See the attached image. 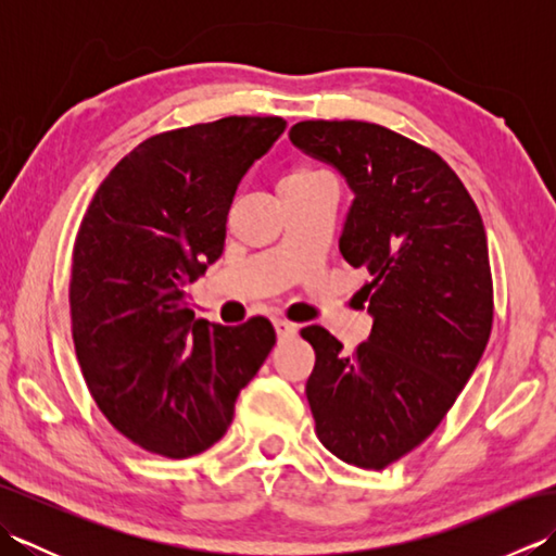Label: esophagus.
<instances>
[{"mask_svg":"<svg viewBox=\"0 0 556 556\" xmlns=\"http://www.w3.org/2000/svg\"><path fill=\"white\" fill-rule=\"evenodd\" d=\"M275 329H277L279 341L291 339L293 334H296V325H291L289 320H281V317H277V320H275Z\"/></svg>","mask_w":556,"mask_h":556,"instance_id":"1","label":"esophagus"}]
</instances>
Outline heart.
Segmentation results:
<instances>
[{"label":"heart","instance_id":"heart-1","mask_svg":"<svg viewBox=\"0 0 556 556\" xmlns=\"http://www.w3.org/2000/svg\"><path fill=\"white\" fill-rule=\"evenodd\" d=\"M320 176H327L325 172L320 169H313V167H299L293 169L285 176V181L281 184H299V181H313V179H320Z\"/></svg>","mask_w":556,"mask_h":556}]
</instances>
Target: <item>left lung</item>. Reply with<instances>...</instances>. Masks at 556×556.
<instances>
[{"mask_svg": "<svg viewBox=\"0 0 556 556\" xmlns=\"http://www.w3.org/2000/svg\"><path fill=\"white\" fill-rule=\"evenodd\" d=\"M291 143L344 176L353 203L339 239L372 332L344 356L320 325L305 396L329 452L382 470L434 432L473 375L492 332V271L482 217L456 172L368 122H299Z\"/></svg>", "mask_w": 556, "mask_h": 556, "instance_id": "1", "label": "left lung"}]
</instances>
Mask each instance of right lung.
Segmentation results:
<instances>
[{
    "label": "right lung",
    "mask_w": 556,
    "mask_h": 556,
    "mask_svg": "<svg viewBox=\"0 0 556 556\" xmlns=\"http://www.w3.org/2000/svg\"><path fill=\"white\" fill-rule=\"evenodd\" d=\"M281 116H224L143 140L108 174L80 222L71 334L83 377L116 430L152 454L205 452L269 356L267 317L193 320L184 287L224 251L227 215Z\"/></svg>",
    "instance_id": "add662e5"
}]
</instances>
